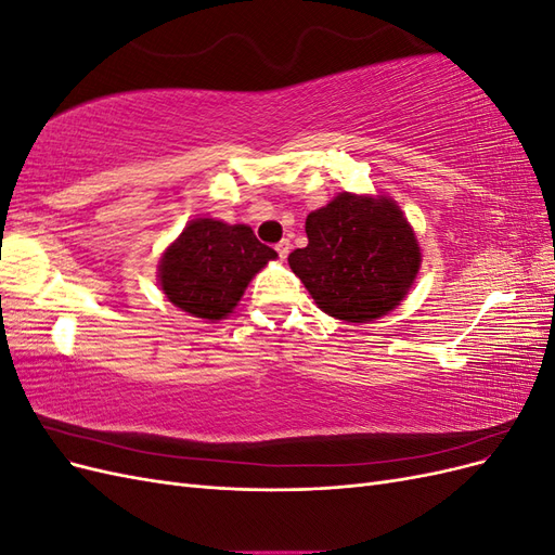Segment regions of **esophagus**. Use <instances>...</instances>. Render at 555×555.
<instances>
[{"mask_svg":"<svg viewBox=\"0 0 555 555\" xmlns=\"http://www.w3.org/2000/svg\"><path fill=\"white\" fill-rule=\"evenodd\" d=\"M275 249H278V255H280L282 259H287V255L292 251V243H289V238H282V241L275 245Z\"/></svg>","mask_w":555,"mask_h":555,"instance_id":"esophagus-1","label":"esophagus"}]
</instances>
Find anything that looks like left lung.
<instances>
[{
	"mask_svg": "<svg viewBox=\"0 0 555 555\" xmlns=\"http://www.w3.org/2000/svg\"><path fill=\"white\" fill-rule=\"evenodd\" d=\"M308 245L289 255L314 304L345 322H373L410 292L422 263L414 231L391 198L343 192L308 215Z\"/></svg>",
	"mask_w": 555,
	"mask_h": 555,
	"instance_id": "left-lung-1",
	"label": "left lung"
}]
</instances>
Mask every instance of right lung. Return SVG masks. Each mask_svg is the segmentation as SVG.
<instances>
[{"label": "right lung", "mask_w": 555, "mask_h": 555, "mask_svg": "<svg viewBox=\"0 0 555 555\" xmlns=\"http://www.w3.org/2000/svg\"><path fill=\"white\" fill-rule=\"evenodd\" d=\"M275 257L249 227L198 217L164 251L159 282L173 306L212 322L238 306L251 275Z\"/></svg>", "instance_id": "1"}]
</instances>
